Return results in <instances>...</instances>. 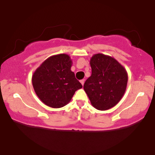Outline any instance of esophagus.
<instances>
[{
    "mask_svg": "<svg viewBox=\"0 0 155 155\" xmlns=\"http://www.w3.org/2000/svg\"><path fill=\"white\" fill-rule=\"evenodd\" d=\"M80 82H81V84H82V86H83L84 84V79L81 80V81H80Z\"/></svg>",
    "mask_w": 155,
    "mask_h": 155,
    "instance_id": "34e87169",
    "label": "esophagus"
}]
</instances>
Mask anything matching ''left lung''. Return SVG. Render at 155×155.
Segmentation results:
<instances>
[{"label":"left lung","instance_id":"left-lung-1","mask_svg":"<svg viewBox=\"0 0 155 155\" xmlns=\"http://www.w3.org/2000/svg\"><path fill=\"white\" fill-rule=\"evenodd\" d=\"M90 64L92 74L85 81L84 90L94 108L101 111L109 109L123 97L127 73L117 60L101 53L94 54Z\"/></svg>","mask_w":155,"mask_h":155}]
</instances>
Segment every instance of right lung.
Here are the masks:
<instances>
[{
    "mask_svg": "<svg viewBox=\"0 0 155 155\" xmlns=\"http://www.w3.org/2000/svg\"><path fill=\"white\" fill-rule=\"evenodd\" d=\"M72 60L66 54L49 57L41 64L32 76L35 94L51 108L67 105L77 90L82 87L71 68Z\"/></svg>",
    "mask_w": 155,
    "mask_h": 155,
    "instance_id": "add662e5",
    "label": "right lung"
}]
</instances>
